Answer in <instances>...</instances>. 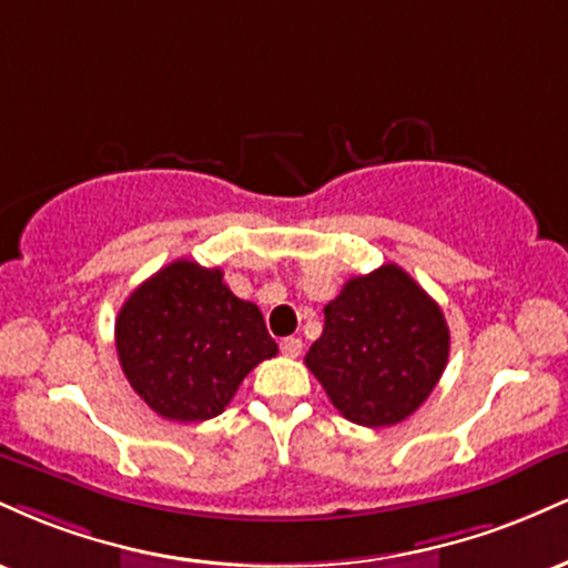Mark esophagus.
Masks as SVG:
<instances>
[{
  "instance_id": "esophagus-1",
  "label": "esophagus",
  "mask_w": 568,
  "mask_h": 568,
  "mask_svg": "<svg viewBox=\"0 0 568 568\" xmlns=\"http://www.w3.org/2000/svg\"><path fill=\"white\" fill-rule=\"evenodd\" d=\"M280 349H283L285 357H298V355H302L304 344H302V338H298V336H288V338H283V342H280Z\"/></svg>"
}]
</instances>
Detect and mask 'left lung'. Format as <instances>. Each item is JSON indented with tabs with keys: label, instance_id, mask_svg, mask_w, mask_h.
Instances as JSON below:
<instances>
[{
	"label": "left lung",
	"instance_id": "8db88e82",
	"mask_svg": "<svg viewBox=\"0 0 568 568\" xmlns=\"http://www.w3.org/2000/svg\"><path fill=\"white\" fill-rule=\"evenodd\" d=\"M323 312V336L304 363L344 419L389 427L427 400L452 338L440 306L408 272L384 264L352 277Z\"/></svg>",
	"mask_w": 568,
	"mask_h": 568
}]
</instances>
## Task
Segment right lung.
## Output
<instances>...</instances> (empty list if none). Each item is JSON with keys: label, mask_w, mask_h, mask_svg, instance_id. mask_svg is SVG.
I'll return each instance as SVG.
<instances>
[{"label": "right lung", "mask_w": 568, "mask_h": 568, "mask_svg": "<svg viewBox=\"0 0 568 568\" xmlns=\"http://www.w3.org/2000/svg\"><path fill=\"white\" fill-rule=\"evenodd\" d=\"M114 338L130 387L171 422L219 416L245 376L277 355L258 306L234 296L219 266L189 258L130 293Z\"/></svg>", "instance_id": "right-lung-1"}]
</instances>
